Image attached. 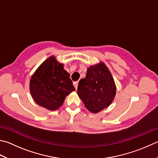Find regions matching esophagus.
Returning a JSON list of instances; mask_svg holds the SVG:
<instances>
[{
	"instance_id": "34e87169",
	"label": "esophagus",
	"mask_w": 158,
	"mask_h": 158,
	"mask_svg": "<svg viewBox=\"0 0 158 158\" xmlns=\"http://www.w3.org/2000/svg\"><path fill=\"white\" fill-rule=\"evenodd\" d=\"M73 85H74V87H75L76 89H77V88H78V82H74Z\"/></svg>"
}]
</instances>
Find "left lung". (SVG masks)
I'll return each instance as SVG.
<instances>
[{
  "label": "left lung",
  "mask_w": 158,
  "mask_h": 158,
  "mask_svg": "<svg viewBox=\"0 0 158 158\" xmlns=\"http://www.w3.org/2000/svg\"><path fill=\"white\" fill-rule=\"evenodd\" d=\"M77 94L86 108L94 114L111 105L116 94V86L103 62L88 68L85 78L79 81Z\"/></svg>",
  "instance_id": "1"
}]
</instances>
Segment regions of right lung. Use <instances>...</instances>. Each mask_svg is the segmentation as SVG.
I'll use <instances>...</instances> for the list:
<instances>
[{
	"mask_svg": "<svg viewBox=\"0 0 158 158\" xmlns=\"http://www.w3.org/2000/svg\"><path fill=\"white\" fill-rule=\"evenodd\" d=\"M69 76L64 69V64L55 56H50L31 77L29 90L33 100L50 111L57 110L67 96L76 90Z\"/></svg>",
	"mask_w": 158,
	"mask_h": 158,
	"instance_id": "add662e5",
	"label": "right lung"
}]
</instances>
